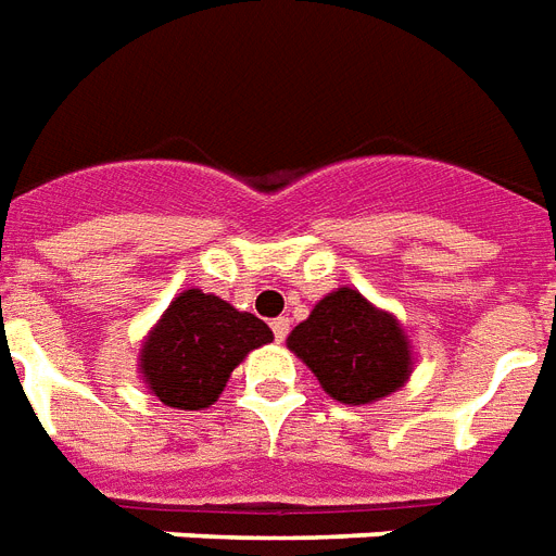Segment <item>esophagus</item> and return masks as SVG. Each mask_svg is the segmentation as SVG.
<instances>
[{"instance_id":"1","label":"esophagus","mask_w":556,"mask_h":556,"mask_svg":"<svg viewBox=\"0 0 556 556\" xmlns=\"http://www.w3.org/2000/svg\"><path fill=\"white\" fill-rule=\"evenodd\" d=\"M269 327H273L275 341H283V338H287V332H289V318H275Z\"/></svg>"}]
</instances>
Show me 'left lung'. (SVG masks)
<instances>
[{"mask_svg":"<svg viewBox=\"0 0 556 556\" xmlns=\"http://www.w3.org/2000/svg\"><path fill=\"white\" fill-rule=\"evenodd\" d=\"M287 343L334 401L352 406L387 397L409 375V343L397 320L350 287L324 298Z\"/></svg>","mask_w":556,"mask_h":556,"instance_id":"1","label":"left lung"}]
</instances>
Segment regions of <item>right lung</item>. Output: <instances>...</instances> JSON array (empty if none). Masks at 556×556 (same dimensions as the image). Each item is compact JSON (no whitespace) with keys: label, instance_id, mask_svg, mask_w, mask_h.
Masks as SVG:
<instances>
[{"label":"right lung","instance_id":"1","mask_svg":"<svg viewBox=\"0 0 556 556\" xmlns=\"http://www.w3.org/2000/svg\"><path fill=\"white\" fill-rule=\"evenodd\" d=\"M273 332L250 312L187 289L169 304L141 350V375L164 406L204 409L224 392L229 371Z\"/></svg>","mask_w":556,"mask_h":556}]
</instances>
